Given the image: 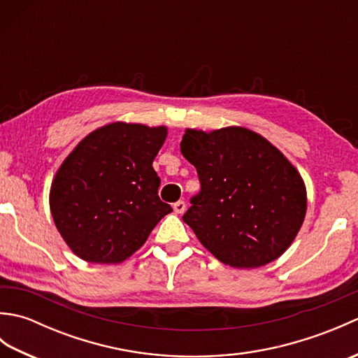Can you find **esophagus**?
I'll return each instance as SVG.
<instances>
[{
	"mask_svg": "<svg viewBox=\"0 0 358 358\" xmlns=\"http://www.w3.org/2000/svg\"><path fill=\"white\" fill-rule=\"evenodd\" d=\"M173 210L177 212V214H183V212L186 210V203L185 201H177V203H173Z\"/></svg>",
	"mask_w": 358,
	"mask_h": 358,
	"instance_id": "1",
	"label": "esophagus"
}]
</instances>
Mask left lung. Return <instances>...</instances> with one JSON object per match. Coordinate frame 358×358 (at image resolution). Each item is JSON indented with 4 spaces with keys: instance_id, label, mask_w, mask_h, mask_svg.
<instances>
[{
    "instance_id": "1",
    "label": "left lung",
    "mask_w": 358,
    "mask_h": 358,
    "mask_svg": "<svg viewBox=\"0 0 358 358\" xmlns=\"http://www.w3.org/2000/svg\"><path fill=\"white\" fill-rule=\"evenodd\" d=\"M181 154L196 167L201 191L183 215L196 238L224 264L252 269L277 260L305 222L300 172L250 129H186Z\"/></svg>"
}]
</instances>
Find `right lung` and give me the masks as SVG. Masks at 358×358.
Segmentation results:
<instances>
[{
	"instance_id": "right-lung-1",
	"label": "right lung",
	"mask_w": 358,
	"mask_h": 358,
	"mask_svg": "<svg viewBox=\"0 0 358 358\" xmlns=\"http://www.w3.org/2000/svg\"><path fill=\"white\" fill-rule=\"evenodd\" d=\"M166 136V126L117 121L85 136L59 166L50 186V214L81 260H127L172 212L159 200V177L152 167Z\"/></svg>"
}]
</instances>
